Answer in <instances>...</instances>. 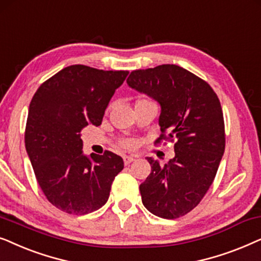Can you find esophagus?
Returning a JSON list of instances; mask_svg holds the SVG:
<instances>
[{
  "instance_id": "esophagus-1",
  "label": "esophagus",
  "mask_w": 261,
  "mask_h": 261,
  "mask_svg": "<svg viewBox=\"0 0 261 261\" xmlns=\"http://www.w3.org/2000/svg\"><path fill=\"white\" fill-rule=\"evenodd\" d=\"M123 160H124L125 165H130L131 162L135 161V158H134V156H124Z\"/></svg>"
}]
</instances>
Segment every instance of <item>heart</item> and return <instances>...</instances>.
<instances>
[{"instance_id": "b5f03b06", "label": "heart", "mask_w": 261, "mask_h": 261, "mask_svg": "<svg viewBox=\"0 0 261 261\" xmlns=\"http://www.w3.org/2000/svg\"><path fill=\"white\" fill-rule=\"evenodd\" d=\"M140 101H149V100H145V99H142V100H138L137 102ZM123 145L125 148H133L134 147V142L133 141H124L123 142Z\"/></svg>"}]
</instances>
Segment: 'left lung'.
Here are the masks:
<instances>
[{
    "label": "left lung",
    "instance_id": "1",
    "mask_svg": "<svg viewBox=\"0 0 261 261\" xmlns=\"http://www.w3.org/2000/svg\"><path fill=\"white\" fill-rule=\"evenodd\" d=\"M126 82L160 103L162 135L156 142L175 141V156L165 166L147 158L151 173L140 185L142 203L155 216L181 217L205 196L223 156L220 100L205 81L174 64L135 70Z\"/></svg>",
    "mask_w": 261,
    "mask_h": 261
}]
</instances>
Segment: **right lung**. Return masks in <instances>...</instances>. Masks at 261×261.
Wrapping results in <instances>:
<instances>
[{
  "label": "right lung",
  "mask_w": 261,
  "mask_h": 261,
  "mask_svg": "<svg viewBox=\"0 0 261 261\" xmlns=\"http://www.w3.org/2000/svg\"><path fill=\"white\" fill-rule=\"evenodd\" d=\"M128 71L75 64L41 85L30 103L25 145L37 181L52 205L72 215L98 210L124 168L120 156L83 154L80 131L99 126Z\"/></svg>",
  "instance_id": "obj_1"
}]
</instances>
